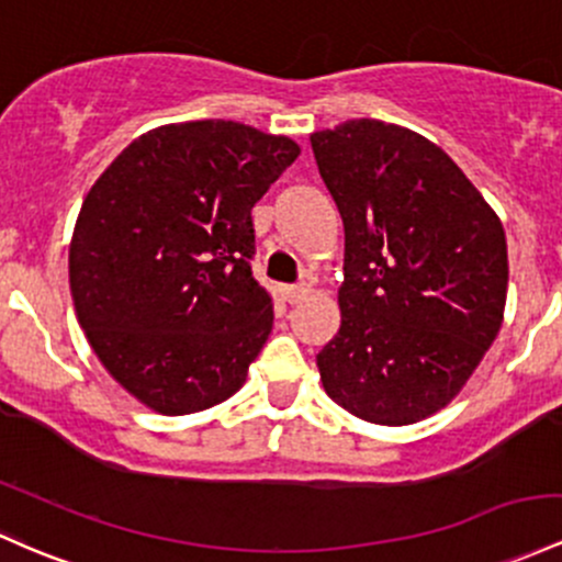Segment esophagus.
<instances>
[{"label":"esophagus","instance_id":"esophagus-1","mask_svg":"<svg viewBox=\"0 0 562 562\" xmlns=\"http://www.w3.org/2000/svg\"><path fill=\"white\" fill-rule=\"evenodd\" d=\"M310 295V285H293V288H282V299L288 301V304H301V301Z\"/></svg>","mask_w":562,"mask_h":562}]
</instances>
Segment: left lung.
<instances>
[{"instance_id": "left-lung-1", "label": "left lung", "mask_w": 562, "mask_h": 562, "mask_svg": "<svg viewBox=\"0 0 562 562\" xmlns=\"http://www.w3.org/2000/svg\"><path fill=\"white\" fill-rule=\"evenodd\" d=\"M344 221L341 328L319 381L351 416L403 427L464 390L498 336L507 237L470 178L424 135L381 120L312 133Z\"/></svg>"}]
</instances>
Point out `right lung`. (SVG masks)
Wrapping results in <instances>:
<instances>
[{
    "instance_id": "right-lung-1",
    "label": "right lung",
    "mask_w": 562,
    "mask_h": 562,
    "mask_svg": "<svg viewBox=\"0 0 562 562\" xmlns=\"http://www.w3.org/2000/svg\"><path fill=\"white\" fill-rule=\"evenodd\" d=\"M301 146L232 120L138 135L82 202L69 245L77 319L122 390L162 416L229 400L271 333L250 211Z\"/></svg>"
}]
</instances>
